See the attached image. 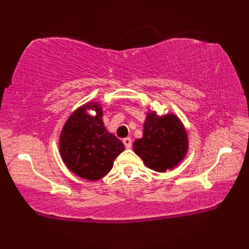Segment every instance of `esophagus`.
Returning <instances> with one entry per match:
<instances>
[{"label":"esophagus","instance_id":"obj_1","mask_svg":"<svg viewBox=\"0 0 249 249\" xmlns=\"http://www.w3.org/2000/svg\"><path fill=\"white\" fill-rule=\"evenodd\" d=\"M131 142H133V141H131V138H129V137H127V138L123 139V143H124V145H125L126 147H127V149H129V147L131 146V144H133V143H131Z\"/></svg>","mask_w":249,"mask_h":249}]
</instances>
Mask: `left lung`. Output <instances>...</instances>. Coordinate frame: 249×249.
Listing matches in <instances>:
<instances>
[{
    "label": "left lung",
    "instance_id": "8db88e82",
    "mask_svg": "<svg viewBox=\"0 0 249 249\" xmlns=\"http://www.w3.org/2000/svg\"><path fill=\"white\" fill-rule=\"evenodd\" d=\"M134 151L152 170L165 172L181 161L187 152V134L176 115L146 116L143 137L134 142Z\"/></svg>",
    "mask_w": 249,
    "mask_h": 249
}]
</instances>
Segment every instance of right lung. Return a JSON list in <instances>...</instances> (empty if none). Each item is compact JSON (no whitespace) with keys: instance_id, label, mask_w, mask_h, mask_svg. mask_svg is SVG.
<instances>
[{"instance_id":"1","label":"right lung","mask_w":249,"mask_h":249,"mask_svg":"<svg viewBox=\"0 0 249 249\" xmlns=\"http://www.w3.org/2000/svg\"><path fill=\"white\" fill-rule=\"evenodd\" d=\"M88 108L96 110L97 115H88ZM124 149L122 141L106 130L103 111L96 103L77 109L67 120L60 138V152L65 165L89 181L105 177Z\"/></svg>"}]
</instances>
